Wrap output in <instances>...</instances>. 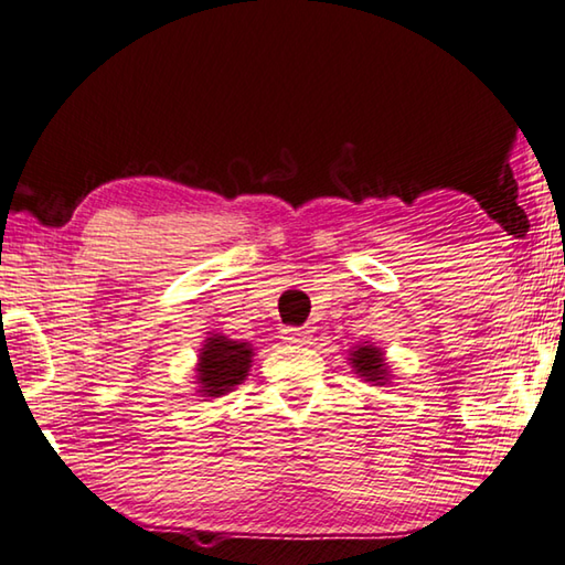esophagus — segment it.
I'll use <instances>...</instances> for the list:
<instances>
[{
  "mask_svg": "<svg viewBox=\"0 0 565 565\" xmlns=\"http://www.w3.org/2000/svg\"><path fill=\"white\" fill-rule=\"evenodd\" d=\"M281 339L286 343H309L311 341V331L296 329V327H284L281 329Z\"/></svg>",
  "mask_w": 565,
  "mask_h": 565,
  "instance_id": "34e87169",
  "label": "esophagus"
}]
</instances>
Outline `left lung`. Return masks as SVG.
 Masks as SVG:
<instances>
[{"mask_svg":"<svg viewBox=\"0 0 565 565\" xmlns=\"http://www.w3.org/2000/svg\"><path fill=\"white\" fill-rule=\"evenodd\" d=\"M351 363L353 369L359 371L361 376H366V381H379V384H384L386 381V363L384 356H381V351L374 347H361L351 353Z\"/></svg>","mask_w":565,"mask_h":565,"instance_id":"1","label":"left lung"}]
</instances>
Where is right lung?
Segmentation results:
<instances>
[{
  "instance_id": "1",
  "label": "right lung",
  "mask_w": 565,
  "mask_h": 565,
  "mask_svg": "<svg viewBox=\"0 0 565 565\" xmlns=\"http://www.w3.org/2000/svg\"><path fill=\"white\" fill-rule=\"evenodd\" d=\"M252 349L248 343L228 341L226 337H214L204 343L202 356H199V394L222 396L232 386L242 384L246 379L248 363H252Z\"/></svg>"
}]
</instances>
